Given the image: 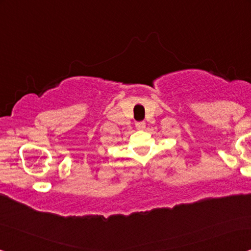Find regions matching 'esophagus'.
Returning <instances> with one entry per match:
<instances>
[{"label": "esophagus", "mask_w": 251, "mask_h": 251, "mask_svg": "<svg viewBox=\"0 0 251 251\" xmlns=\"http://www.w3.org/2000/svg\"><path fill=\"white\" fill-rule=\"evenodd\" d=\"M136 128L138 130H144L146 128V123L145 122H136Z\"/></svg>", "instance_id": "34e87169"}]
</instances>
